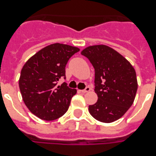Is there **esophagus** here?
Masks as SVG:
<instances>
[{"label":"esophagus","instance_id":"esophagus-1","mask_svg":"<svg viewBox=\"0 0 156 156\" xmlns=\"http://www.w3.org/2000/svg\"><path fill=\"white\" fill-rule=\"evenodd\" d=\"M90 88L89 87H86L84 90H81L80 91L82 93H87V92H88V91H90Z\"/></svg>","mask_w":156,"mask_h":156}]
</instances>
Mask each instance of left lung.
<instances>
[{"label": "left lung", "instance_id": "1", "mask_svg": "<svg viewBox=\"0 0 156 156\" xmlns=\"http://www.w3.org/2000/svg\"><path fill=\"white\" fill-rule=\"evenodd\" d=\"M81 54L95 69V92L97 102L89 105V112L97 121L111 123L118 120L133 104L138 90L135 69L113 48L92 45Z\"/></svg>", "mask_w": 156, "mask_h": 156}]
</instances>
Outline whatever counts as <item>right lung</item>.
<instances>
[{"mask_svg": "<svg viewBox=\"0 0 156 156\" xmlns=\"http://www.w3.org/2000/svg\"><path fill=\"white\" fill-rule=\"evenodd\" d=\"M79 48L63 44H52L30 57L21 70L19 88L23 100L34 115L52 121L66 113L76 89L61 86L57 82L66 78L69 59Z\"/></svg>", "mask_w": 156, "mask_h": 156, "instance_id": "add662e5", "label": "right lung"}]
</instances>
